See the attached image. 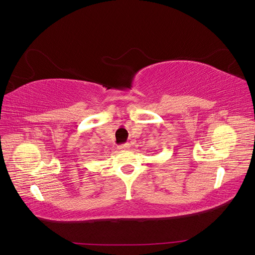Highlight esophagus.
<instances>
[{"mask_svg": "<svg viewBox=\"0 0 255 255\" xmlns=\"http://www.w3.org/2000/svg\"><path fill=\"white\" fill-rule=\"evenodd\" d=\"M129 147H130V144H129V143H124V144L119 145L118 148H119V150H128Z\"/></svg>", "mask_w": 255, "mask_h": 255, "instance_id": "1", "label": "esophagus"}]
</instances>
